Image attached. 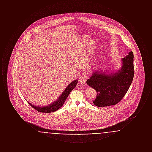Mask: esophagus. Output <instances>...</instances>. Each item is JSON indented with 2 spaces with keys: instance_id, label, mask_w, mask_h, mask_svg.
Listing matches in <instances>:
<instances>
[{
  "instance_id": "34e87169",
  "label": "esophagus",
  "mask_w": 152,
  "mask_h": 152,
  "mask_svg": "<svg viewBox=\"0 0 152 152\" xmlns=\"http://www.w3.org/2000/svg\"><path fill=\"white\" fill-rule=\"evenodd\" d=\"M87 74L84 72L81 73L79 76V81L81 83H86L87 81Z\"/></svg>"
}]
</instances>
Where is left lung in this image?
Returning a JSON list of instances; mask_svg holds the SVG:
<instances>
[{
  "label": "left lung",
  "mask_w": 152,
  "mask_h": 152,
  "mask_svg": "<svg viewBox=\"0 0 152 152\" xmlns=\"http://www.w3.org/2000/svg\"><path fill=\"white\" fill-rule=\"evenodd\" d=\"M122 67L117 72L106 74L96 72L87 84L97 92L96 98L93 102L99 107L114 105L121 101L128 92L134 76L133 53L121 58Z\"/></svg>",
  "instance_id": "1"
}]
</instances>
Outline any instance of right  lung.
Returning a JSON list of instances; mask_svg holds the SVG:
<instances>
[{"label": "right lung", "instance_id": "1", "mask_svg": "<svg viewBox=\"0 0 152 152\" xmlns=\"http://www.w3.org/2000/svg\"><path fill=\"white\" fill-rule=\"evenodd\" d=\"M77 81H78L77 80H75L72 83H71L65 88L64 91L62 93V94L60 95V96H59L58 100H56L55 102H52L51 104L48 105L47 106L38 107V106L32 105V104L29 103L28 102L33 108L36 109V110H37L38 112H40L51 113V112L56 111L57 110L63 106L66 98L68 97V95L71 93L72 90H73L76 87V86L77 85Z\"/></svg>", "mask_w": 152, "mask_h": 152}]
</instances>
